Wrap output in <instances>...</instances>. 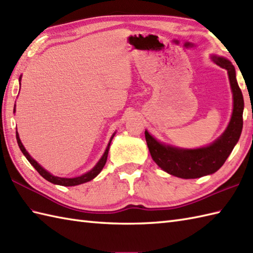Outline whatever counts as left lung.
I'll return each mask as SVG.
<instances>
[{
    "instance_id": "8db88e82",
    "label": "left lung",
    "mask_w": 253,
    "mask_h": 253,
    "mask_svg": "<svg viewBox=\"0 0 253 253\" xmlns=\"http://www.w3.org/2000/svg\"><path fill=\"white\" fill-rule=\"evenodd\" d=\"M212 60L227 71L234 96L233 115L223 135L209 147L182 150L160 143L147 130L144 131L149 151L154 162L166 173L180 178H199L215 173L232 153L243 130L244 98L236 80L235 67L226 58L213 56Z\"/></svg>"
}]
</instances>
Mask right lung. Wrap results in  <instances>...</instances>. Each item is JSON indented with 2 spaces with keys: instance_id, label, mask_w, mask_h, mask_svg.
I'll return each instance as SVG.
<instances>
[{
  "instance_id": "1",
  "label": "right lung",
  "mask_w": 253,
  "mask_h": 253,
  "mask_svg": "<svg viewBox=\"0 0 253 253\" xmlns=\"http://www.w3.org/2000/svg\"><path fill=\"white\" fill-rule=\"evenodd\" d=\"M15 111V110H14ZM113 137H114V135L112 136L111 140L109 142V146H107L105 152L103 154V157L101 158V160L98 162V164H96L94 168L91 169L90 171H88V173H85L82 176L79 177H75V178H62V177H56V176H53L51 175L49 171H46L44 169H42L41 166L38 164L36 161L32 159L29 153L26 151V149L24 148L23 143H21L20 139H19V136H18V132H16V139H17V143L19 146V149L21 150V152L24 153V155L26 157V159L29 161V163L34 166V168L37 169L38 173H39L42 177H43L44 179H46L47 181L52 182V184H55V185H61V186H76V185H80V184H84V182H87V181H90L91 179H93L94 177L98 175L100 171L102 170V169L104 168V165L106 163V159H107V154H109V149H110V144H111V141Z\"/></svg>"
}]
</instances>
